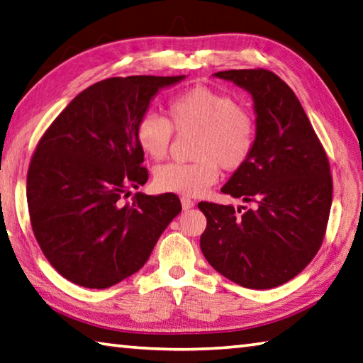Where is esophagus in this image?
I'll list each match as a JSON object with an SVG mask.
<instances>
[{
  "label": "esophagus",
  "mask_w": 363,
  "mask_h": 363,
  "mask_svg": "<svg viewBox=\"0 0 363 363\" xmlns=\"http://www.w3.org/2000/svg\"><path fill=\"white\" fill-rule=\"evenodd\" d=\"M182 207H183V210L186 211V210H191L194 207V202L189 199V197H182Z\"/></svg>",
  "instance_id": "34e87169"
}]
</instances>
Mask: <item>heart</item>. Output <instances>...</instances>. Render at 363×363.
Instances as JSON below:
<instances>
[{
	"mask_svg": "<svg viewBox=\"0 0 363 363\" xmlns=\"http://www.w3.org/2000/svg\"><path fill=\"white\" fill-rule=\"evenodd\" d=\"M170 123L145 112L135 125L138 145L152 160L166 156L172 128L179 134H194V162H169L156 167L155 188L161 193L196 197L218 180L220 166L238 170L250 160L256 143L255 118L229 94L208 86H194L169 101Z\"/></svg>",
	"mask_w": 363,
	"mask_h": 363,
	"instance_id": "obj_1",
	"label": "heart"
}]
</instances>
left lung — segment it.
Instances as JSON below:
<instances>
[{
	"label": "left lung",
	"mask_w": 363,
	"mask_h": 363,
	"mask_svg": "<svg viewBox=\"0 0 363 363\" xmlns=\"http://www.w3.org/2000/svg\"><path fill=\"white\" fill-rule=\"evenodd\" d=\"M213 75L251 94L255 148L221 193L252 207L197 205L207 218L201 250L230 281L272 289L297 277L323 243L332 205L329 160L300 101L277 74L232 69Z\"/></svg>",
	"instance_id": "left-lung-1"
}]
</instances>
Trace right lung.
I'll list each match as a JSON object with an SVG mask.
<instances>
[{
	"label": "right lung",
	"instance_id": "obj_1",
	"mask_svg": "<svg viewBox=\"0 0 363 363\" xmlns=\"http://www.w3.org/2000/svg\"><path fill=\"white\" fill-rule=\"evenodd\" d=\"M184 77L101 80L39 140L26 177L33 232L53 269L74 284L106 289L134 275L182 211L172 193L123 199L148 180L135 125L160 90Z\"/></svg>",
	"mask_w": 363,
	"mask_h": 363
}]
</instances>
